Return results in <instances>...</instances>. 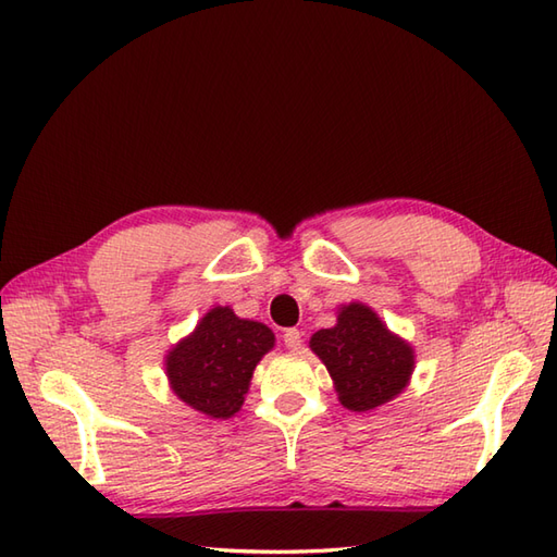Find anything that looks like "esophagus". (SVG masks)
<instances>
[{
  "label": "esophagus",
  "mask_w": 557,
  "mask_h": 557,
  "mask_svg": "<svg viewBox=\"0 0 557 557\" xmlns=\"http://www.w3.org/2000/svg\"><path fill=\"white\" fill-rule=\"evenodd\" d=\"M285 347L289 349V351H299L301 349V333L297 327H289V330H285Z\"/></svg>",
  "instance_id": "obj_1"
}]
</instances>
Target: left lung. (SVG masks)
Masks as SVG:
<instances>
[{"label":"left lung","mask_w":557,"mask_h":557,"mask_svg":"<svg viewBox=\"0 0 557 557\" xmlns=\"http://www.w3.org/2000/svg\"><path fill=\"white\" fill-rule=\"evenodd\" d=\"M309 347L333 377L339 405L359 413L405 393L417 363L409 342L361 301L342 304L337 323L313 333Z\"/></svg>","instance_id":"1"}]
</instances>
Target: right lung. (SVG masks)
I'll list each match as a JSON object with an SVG mask.
<instances>
[{
	"label": "right lung",
	"mask_w": 557,
	"mask_h": 557,
	"mask_svg": "<svg viewBox=\"0 0 557 557\" xmlns=\"http://www.w3.org/2000/svg\"><path fill=\"white\" fill-rule=\"evenodd\" d=\"M272 347L275 333L268 325L239 318L230 306H212L194 333L164 354V373L186 407L208 419H232Z\"/></svg>",
	"instance_id": "1"
}]
</instances>
